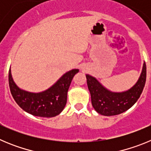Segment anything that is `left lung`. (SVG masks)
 Masks as SVG:
<instances>
[{
    "mask_svg": "<svg viewBox=\"0 0 151 151\" xmlns=\"http://www.w3.org/2000/svg\"><path fill=\"white\" fill-rule=\"evenodd\" d=\"M146 63H144L141 76L132 88L126 91L112 92L104 87L95 78L86 75L92 106L97 113L106 116L118 115L126 111L141 96L146 82Z\"/></svg>",
    "mask_w": 151,
    "mask_h": 151,
    "instance_id": "1",
    "label": "left lung"
}]
</instances>
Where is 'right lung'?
<instances>
[{"label":"right lung","mask_w":151,"mask_h":151,"mask_svg":"<svg viewBox=\"0 0 151 151\" xmlns=\"http://www.w3.org/2000/svg\"><path fill=\"white\" fill-rule=\"evenodd\" d=\"M78 69H72L63 76L54 85L45 91L32 93L22 90L13 82L9 70V86L13 99L27 113L40 117L59 115L66 106L69 85Z\"/></svg>","instance_id":"add662e5"}]
</instances>
